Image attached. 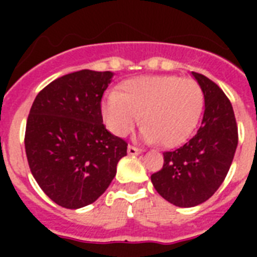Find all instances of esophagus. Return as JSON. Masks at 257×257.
Returning a JSON list of instances; mask_svg holds the SVG:
<instances>
[{
    "label": "esophagus",
    "mask_w": 257,
    "mask_h": 257,
    "mask_svg": "<svg viewBox=\"0 0 257 257\" xmlns=\"http://www.w3.org/2000/svg\"><path fill=\"white\" fill-rule=\"evenodd\" d=\"M141 151L140 149L135 148V147H132V145H129L128 147V155H131V156H135V155H140Z\"/></svg>",
    "instance_id": "obj_1"
}]
</instances>
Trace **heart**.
<instances>
[{"label": "heart", "mask_w": 257, "mask_h": 257, "mask_svg": "<svg viewBox=\"0 0 257 257\" xmlns=\"http://www.w3.org/2000/svg\"><path fill=\"white\" fill-rule=\"evenodd\" d=\"M201 108L203 92L195 80L143 76L122 82L120 93L108 94L101 110L106 128L118 137L132 132L141 114V140L171 148L187 140Z\"/></svg>", "instance_id": "1"}]
</instances>
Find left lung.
Wrapping results in <instances>:
<instances>
[{"label":"left lung","mask_w":257,"mask_h":257,"mask_svg":"<svg viewBox=\"0 0 257 257\" xmlns=\"http://www.w3.org/2000/svg\"><path fill=\"white\" fill-rule=\"evenodd\" d=\"M204 94V114L196 135L164 153V165L151 176L157 193L181 208L207 201L223 184L237 148V126L231 102L215 82L192 72Z\"/></svg>","instance_id":"left-lung-1"}]
</instances>
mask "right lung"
<instances>
[{
  "instance_id": "obj_1",
  "label": "right lung",
  "mask_w": 257,
  "mask_h": 257,
  "mask_svg": "<svg viewBox=\"0 0 257 257\" xmlns=\"http://www.w3.org/2000/svg\"><path fill=\"white\" fill-rule=\"evenodd\" d=\"M112 72L78 70L38 93L26 121L25 151L32 175L60 207L94 203L116 176L128 144L105 128L101 98Z\"/></svg>"
}]
</instances>
